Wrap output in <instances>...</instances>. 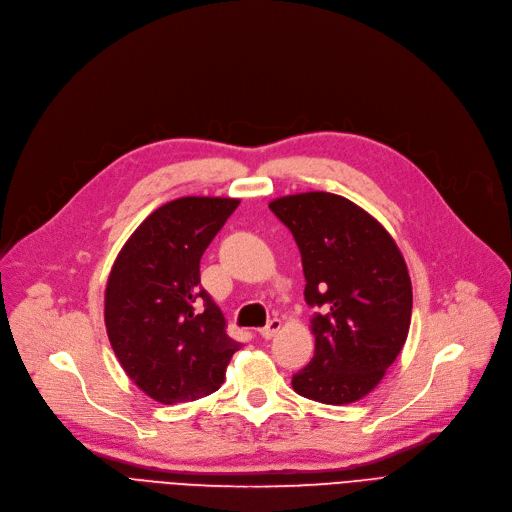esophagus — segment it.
Returning <instances> with one entry per match:
<instances>
[{
    "label": "esophagus",
    "instance_id": "1",
    "mask_svg": "<svg viewBox=\"0 0 512 512\" xmlns=\"http://www.w3.org/2000/svg\"><path fill=\"white\" fill-rule=\"evenodd\" d=\"M282 328V321L278 319V317H274V319H270L267 321V326L265 328H261L259 330V336L261 338H265V340H270V338H274L276 334H278V330Z\"/></svg>",
    "mask_w": 512,
    "mask_h": 512
}]
</instances>
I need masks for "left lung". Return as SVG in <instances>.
I'll use <instances>...</instances> for the list:
<instances>
[{
    "mask_svg": "<svg viewBox=\"0 0 512 512\" xmlns=\"http://www.w3.org/2000/svg\"><path fill=\"white\" fill-rule=\"evenodd\" d=\"M301 251L315 355L292 375L297 394L348 405L369 394L405 346L413 288L386 228L340 195L301 193L270 203Z\"/></svg>",
    "mask_w": 512,
    "mask_h": 512,
    "instance_id": "8db88e82",
    "label": "left lung"
}]
</instances>
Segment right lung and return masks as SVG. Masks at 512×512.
<instances>
[{
  "instance_id": "obj_1",
  "label": "right lung",
  "mask_w": 512,
  "mask_h": 512,
  "mask_svg": "<svg viewBox=\"0 0 512 512\" xmlns=\"http://www.w3.org/2000/svg\"><path fill=\"white\" fill-rule=\"evenodd\" d=\"M238 203L182 197L161 205L126 240L107 278V338L128 378L164 405L218 390L240 348L199 274Z\"/></svg>"
}]
</instances>
